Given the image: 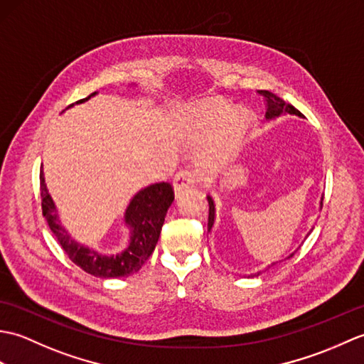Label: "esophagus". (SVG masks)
<instances>
[{"label": "esophagus", "instance_id": "esophagus-1", "mask_svg": "<svg viewBox=\"0 0 364 364\" xmlns=\"http://www.w3.org/2000/svg\"><path fill=\"white\" fill-rule=\"evenodd\" d=\"M196 184V175L191 172L189 168H183L178 172L173 178V188H175V194H181L186 189Z\"/></svg>", "mask_w": 364, "mask_h": 364}]
</instances>
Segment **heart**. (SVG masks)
Returning a JSON list of instances; mask_svg holds the SVG:
<instances>
[{
	"mask_svg": "<svg viewBox=\"0 0 364 364\" xmlns=\"http://www.w3.org/2000/svg\"><path fill=\"white\" fill-rule=\"evenodd\" d=\"M252 125V115L247 111H236L223 100H208L191 112L192 136L197 141H205L215 136L213 145L202 156V166L218 167L225 164L239 145L242 144L247 131Z\"/></svg>",
	"mask_w": 364,
	"mask_h": 364,
	"instance_id": "obj_1",
	"label": "heart"
}]
</instances>
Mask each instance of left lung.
<instances>
[{"label": "left lung", "mask_w": 364, "mask_h": 364, "mask_svg": "<svg viewBox=\"0 0 364 364\" xmlns=\"http://www.w3.org/2000/svg\"><path fill=\"white\" fill-rule=\"evenodd\" d=\"M258 94L264 97L266 107H267L266 119H275V117H278V115H282V114H294V115H300V117H301L300 111H297L296 107H294L292 105L286 103L284 100H282L280 97H277L275 94H272V92H269V90H258ZM206 198H208V205H210V215H208V231H211V228H213V225H214V219H215V208H214L213 198H211L210 196H208ZM322 200H323V198H321V210H322ZM308 235H310V233H308ZM291 257H294V253L291 255ZM291 257H288V258H291ZM274 264H277V262H272V264H270V266H274ZM270 266H269V267H270ZM259 274H261V272L253 274L252 277H258Z\"/></svg>", "instance_id": "1"}]
</instances>
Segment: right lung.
<instances>
[{"instance_id": "add662e5", "label": "right lung", "mask_w": 364, "mask_h": 364, "mask_svg": "<svg viewBox=\"0 0 364 364\" xmlns=\"http://www.w3.org/2000/svg\"><path fill=\"white\" fill-rule=\"evenodd\" d=\"M97 92L89 97L80 100L76 103L87 102ZM73 106V105H70ZM41 197H42V213L48 222V227L56 236L58 242L65 250L76 266H80L84 272L100 278H122L137 272L144 266V262L150 258L161 235L162 223H164L167 210L172 205L175 194L170 183H156L139 191L131 198L125 211V223L129 227V244L125 250L117 255H103L89 247L76 242L68 235V231L60 225L56 206L46 189L43 172L41 170Z\"/></svg>"}]
</instances>
